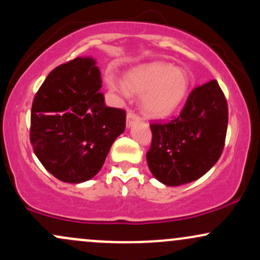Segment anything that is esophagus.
<instances>
[{"mask_svg":"<svg viewBox=\"0 0 260 260\" xmlns=\"http://www.w3.org/2000/svg\"><path fill=\"white\" fill-rule=\"evenodd\" d=\"M139 119V117L136 115V113L131 112V111H128L127 112V121H125V123H127V128H129L131 125H132L135 122H137Z\"/></svg>","mask_w":260,"mask_h":260,"instance_id":"esophagus-1","label":"esophagus"}]
</instances>
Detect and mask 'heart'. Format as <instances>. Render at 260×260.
Masks as SVG:
<instances>
[{
    "mask_svg": "<svg viewBox=\"0 0 260 260\" xmlns=\"http://www.w3.org/2000/svg\"><path fill=\"white\" fill-rule=\"evenodd\" d=\"M108 87L121 95L142 96L141 108L148 118L172 116L186 99L191 86L189 73L169 62L153 61L127 71L124 82L107 79Z\"/></svg>",
    "mask_w": 260,
    "mask_h": 260,
    "instance_id": "b5f03b06",
    "label": "heart"
}]
</instances>
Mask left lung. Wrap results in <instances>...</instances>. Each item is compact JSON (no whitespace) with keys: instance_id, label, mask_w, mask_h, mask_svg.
<instances>
[{"instance_id":"1","label":"left lung","mask_w":260,"mask_h":260,"mask_svg":"<svg viewBox=\"0 0 260 260\" xmlns=\"http://www.w3.org/2000/svg\"><path fill=\"white\" fill-rule=\"evenodd\" d=\"M227 122V101L217 81L193 88L178 118L150 125L147 162L154 178L180 186L205 175L221 156Z\"/></svg>"}]
</instances>
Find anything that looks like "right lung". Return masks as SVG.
I'll return each instance as SVG.
<instances>
[{
    "label": "right lung",
    "mask_w": 260,
    "mask_h": 260,
    "mask_svg": "<svg viewBox=\"0 0 260 260\" xmlns=\"http://www.w3.org/2000/svg\"><path fill=\"white\" fill-rule=\"evenodd\" d=\"M96 64L92 56H78L55 68L33 101L34 154L51 175L70 184L92 179L124 132L125 112L106 106Z\"/></svg>",
    "instance_id": "right-lung-1"
}]
</instances>
